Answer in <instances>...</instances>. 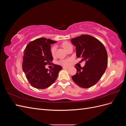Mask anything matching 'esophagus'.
Returning a JSON list of instances; mask_svg holds the SVG:
<instances>
[{
	"label": "esophagus",
	"instance_id": "34e87169",
	"mask_svg": "<svg viewBox=\"0 0 126 126\" xmlns=\"http://www.w3.org/2000/svg\"><path fill=\"white\" fill-rule=\"evenodd\" d=\"M69 68V67H63V69H68Z\"/></svg>",
	"mask_w": 126,
	"mask_h": 126
}]
</instances>
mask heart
Masks as SVG:
<instances>
[{
  "label": "heart",
  "instance_id": "b5f03b06",
  "mask_svg": "<svg viewBox=\"0 0 126 126\" xmlns=\"http://www.w3.org/2000/svg\"><path fill=\"white\" fill-rule=\"evenodd\" d=\"M63 48L65 49L66 50H67L68 48H69L70 46H71V45L68 43V42H64V43H63L62 45ZM56 49H57V46H54L51 48V54L52 56H54L55 55V53H56ZM59 63L62 64V65H63V66H66V65H67V64H68V63H69V60H61L59 62Z\"/></svg>",
  "mask_w": 126,
  "mask_h": 126
}]
</instances>
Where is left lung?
I'll list each match as a JSON object with an SVG mask.
<instances>
[{
	"mask_svg": "<svg viewBox=\"0 0 126 126\" xmlns=\"http://www.w3.org/2000/svg\"><path fill=\"white\" fill-rule=\"evenodd\" d=\"M70 40L76 47V56L82 58L81 62H86L82 68L75 67L77 73L71 78L81 88L92 87L99 80L107 67L106 49L99 40L88 35H82Z\"/></svg>",
	"mask_w": 126,
	"mask_h": 126,
	"instance_id": "obj_1",
	"label": "left lung"
}]
</instances>
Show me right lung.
I'll use <instances>...</instances> for the list:
<instances>
[{"label": "right lung", "mask_w": 126, "mask_h": 126, "mask_svg": "<svg viewBox=\"0 0 126 126\" xmlns=\"http://www.w3.org/2000/svg\"><path fill=\"white\" fill-rule=\"evenodd\" d=\"M57 41L45 38L32 41L24 51L22 69L26 77L33 87L45 89L54 83L62 67L55 64L52 69L46 68L53 60L51 54V44Z\"/></svg>", "instance_id": "add662e5"}]
</instances>
